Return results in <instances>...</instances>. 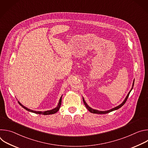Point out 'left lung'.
<instances>
[{"mask_svg":"<svg viewBox=\"0 0 148 148\" xmlns=\"http://www.w3.org/2000/svg\"><path fill=\"white\" fill-rule=\"evenodd\" d=\"M134 82H133V84H132V88L131 89V90H130V91L128 92V95H126V98H125V99L123 100V101L120 104V105H119L118 106H117V107H115V108H113L112 109H111V110H108V111H98V110H94V109H92V108H91L90 107H89L88 105V104L86 103V102L85 101V100H84V98L82 97V99H83V102H84V105H85V106H86V107L87 108V110L90 112H91V113H93V114H107V113H109V112H112V111H115V110H117L118 109H119V108H120L121 107H122L123 105L125 104V103L126 102V100H127V99H128V97H129V95H130V92H131V91H132V90L133 89V87H134Z\"/></svg>","mask_w":148,"mask_h":148,"instance_id":"left-lung-1","label":"left lung"}]
</instances>
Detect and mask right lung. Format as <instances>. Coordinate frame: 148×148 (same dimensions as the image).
<instances>
[{
	"mask_svg": "<svg viewBox=\"0 0 148 148\" xmlns=\"http://www.w3.org/2000/svg\"><path fill=\"white\" fill-rule=\"evenodd\" d=\"M62 96V95H61V97H60V100H59V102H58V105H57V106L55 108H54V109H53V110H51L43 111V112H42V111H36L32 110L29 109V108H27V107H25L24 105H22V103H21L19 101H18V103H19V104L21 105V106H22L23 108H25L26 110H27V111H29V112H33V113H35V114H42V115H50V114H56V112L59 110V109H60V106H61V105Z\"/></svg>",
	"mask_w": 148,
	"mask_h": 148,
	"instance_id": "obj_1",
	"label": "right lung"
}]
</instances>
